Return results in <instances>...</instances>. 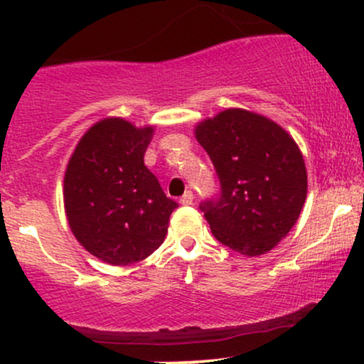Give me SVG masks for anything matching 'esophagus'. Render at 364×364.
I'll list each match as a JSON object with an SVG mask.
<instances>
[{"label":"esophagus","mask_w":364,"mask_h":364,"mask_svg":"<svg viewBox=\"0 0 364 364\" xmlns=\"http://www.w3.org/2000/svg\"><path fill=\"white\" fill-rule=\"evenodd\" d=\"M193 191H185V195L179 198V203H181V205H191V203H193Z\"/></svg>","instance_id":"obj_1"}]
</instances>
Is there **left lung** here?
<instances>
[{
	"label": "left lung",
	"instance_id": "8db88e82",
	"mask_svg": "<svg viewBox=\"0 0 364 364\" xmlns=\"http://www.w3.org/2000/svg\"><path fill=\"white\" fill-rule=\"evenodd\" d=\"M214 164L219 193L200 210L220 243L248 257L272 250L306 200V168L296 141L274 121L228 109L196 127Z\"/></svg>",
	"mask_w": 364,
	"mask_h": 364
}]
</instances>
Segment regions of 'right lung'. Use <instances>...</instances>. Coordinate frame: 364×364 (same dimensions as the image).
<instances>
[{
  "label": "right lung",
  "instance_id": "obj_1",
  "mask_svg": "<svg viewBox=\"0 0 364 364\" xmlns=\"http://www.w3.org/2000/svg\"><path fill=\"white\" fill-rule=\"evenodd\" d=\"M152 128L109 118L94 124L65 174V208L75 237L94 257L129 265L156 252L178 203L144 164Z\"/></svg>",
  "mask_w": 364,
  "mask_h": 364
}]
</instances>
